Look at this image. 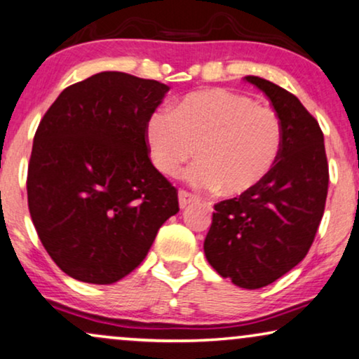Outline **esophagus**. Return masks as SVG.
I'll return each mask as SVG.
<instances>
[{
  "mask_svg": "<svg viewBox=\"0 0 359 359\" xmlns=\"http://www.w3.org/2000/svg\"><path fill=\"white\" fill-rule=\"evenodd\" d=\"M195 200H197V197H195V195H192V194L185 192V190H180V192H179V205H180V208H185L189 203L195 202Z\"/></svg>",
  "mask_w": 359,
  "mask_h": 359,
  "instance_id": "esophagus-1",
  "label": "esophagus"
}]
</instances>
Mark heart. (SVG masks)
I'll list each match as a JSON object with an SVG mask.
<instances>
[{
    "instance_id": "b5f03b06",
    "label": "heart",
    "mask_w": 359,
    "mask_h": 359,
    "mask_svg": "<svg viewBox=\"0 0 359 359\" xmlns=\"http://www.w3.org/2000/svg\"><path fill=\"white\" fill-rule=\"evenodd\" d=\"M146 141L161 174L177 175L197 154L185 180L233 197L255 189L276 165L283 149V123L274 109L259 107L246 95L205 90L187 95L174 111L156 109L147 119Z\"/></svg>"
}]
</instances>
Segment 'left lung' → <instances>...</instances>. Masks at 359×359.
<instances>
[{"label":"left lung","instance_id":"obj_1","mask_svg":"<svg viewBox=\"0 0 359 359\" xmlns=\"http://www.w3.org/2000/svg\"><path fill=\"white\" fill-rule=\"evenodd\" d=\"M271 100L283 123V149L255 189L215 205L207 261L243 289H259L299 264L312 246L328 192L323 133L300 100L279 85L245 76Z\"/></svg>","mask_w":359,"mask_h":359}]
</instances>
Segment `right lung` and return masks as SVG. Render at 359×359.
Returning a JSON list of instances; mask_svg holds the SVG:
<instances>
[{"label":"right lung","instance_id":"right-lung-1","mask_svg":"<svg viewBox=\"0 0 359 359\" xmlns=\"http://www.w3.org/2000/svg\"><path fill=\"white\" fill-rule=\"evenodd\" d=\"M169 87L102 72L62 92L39 123L27 203L46 251L67 276L113 284L135 271L179 212L177 190L152 165L147 119Z\"/></svg>","mask_w":359,"mask_h":359}]
</instances>
